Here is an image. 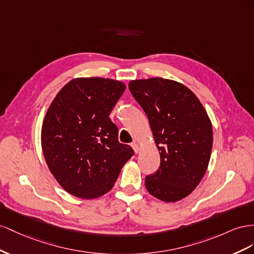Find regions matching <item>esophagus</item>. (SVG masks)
I'll list each match as a JSON object with an SVG mask.
<instances>
[{
  "label": "esophagus",
  "instance_id": "obj_1",
  "mask_svg": "<svg viewBox=\"0 0 254 254\" xmlns=\"http://www.w3.org/2000/svg\"><path fill=\"white\" fill-rule=\"evenodd\" d=\"M131 146H132V148L134 149V151L136 152V153H138V152H139V146H138V144H137V143L134 141V142L131 143Z\"/></svg>",
  "mask_w": 254,
  "mask_h": 254
}]
</instances>
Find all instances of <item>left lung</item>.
Wrapping results in <instances>:
<instances>
[{
  "label": "left lung",
  "instance_id": "8db88e82",
  "mask_svg": "<svg viewBox=\"0 0 254 254\" xmlns=\"http://www.w3.org/2000/svg\"><path fill=\"white\" fill-rule=\"evenodd\" d=\"M150 122L161 155L158 169L146 177L148 191L159 200L187 197L205 175L213 147L212 123L186 86L161 77L128 84Z\"/></svg>",
  "mask_w": 254,
  "mask_h": 254
}]
</instances>
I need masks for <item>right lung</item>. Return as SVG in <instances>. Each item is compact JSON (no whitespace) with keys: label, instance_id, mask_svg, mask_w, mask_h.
Segmentation results:
<instances>
[{"label":"right lung","instance_id":"right-lung-1","mask_svg":"<svg viewBox=\"0 0 254 254\" xmlns=\"http://www.w3.org/2000/svg\"><path fill=\"white\" fill-rule=\"evenodd\" d=\"M126 85L111 78H74L57 93L43 120L41 146L48 167L64 190L93 199L112 190L134 155L118 140L110 119Z\"/></svg>","mask_w":254,"mask_h":254}]
</instances>
